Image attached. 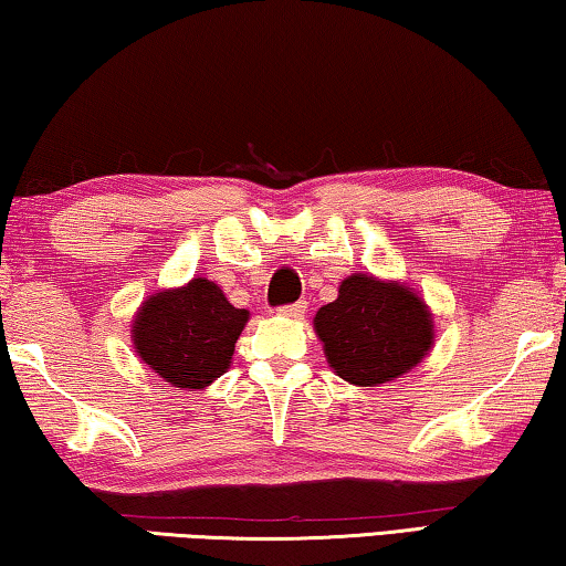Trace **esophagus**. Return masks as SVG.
Returning <instances> with one entry per match:
<instances>
[{"label":"esophagus","instance_id":"34e87169","mask_svg":"<svg viewBox=\"0 0 566 566\" xmlns=\"http://www.w3.org/2000/svg\"><path fill=\"white\" fill-rule=\"evenodd\" d=\"M305 310H307V302L300 300V302H292V305H284L280 312L286 317H305Z\"/></svg>","mask_w":566,"mask_h":566}]
</instances>
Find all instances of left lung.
I'll return each mask as SVG.
<instances>
[{"label": "left lung", "instance_id": "8db88e82", "mask_svg": "<svg viewBox=\"0 0 566 566\" xmlns=\"http://www.w3.org/2000/svg\"><path fill=\"white\" fill-rule=\"evenodd\" d=\"M315 331L335 374L356 386L394 381L432 348V317L407 286L353 274L319 307Z\"/></svg>", "mask_w": 566, "mask_h": 566}]
</instances>
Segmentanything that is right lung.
<instances>
[{"mask_svg":"<svg viewBox=\"0 0 566 566\" xmlns=\"http://www.w3.org/2000/svg\"><path fill=\"white\" fill-rule=\"evenodd\" d=\"M249 312L233 307L221 286L192 280L159 292L134 319L139 358L177 389H202L226 374Z\"/></svg>","mask_w":566,"mask_h":566,"instance_id":"obj_1","label":"right lung"}]
</instances>
